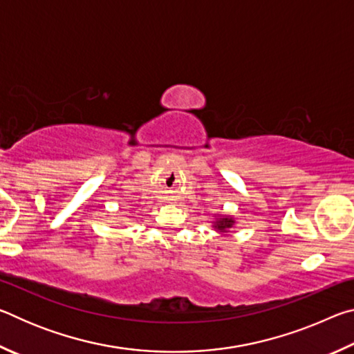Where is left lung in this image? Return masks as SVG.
Segmentation results:
<instances>
[{
  "label": "left lung",
  "instance_id": "left-lung-1",
  "mask_svg": "<svg viewBox=\"0 0 354 354\" xmlns=\"http://www.w3.org/2000/svg\"><path fill=\"white\" fill-rule=\"evenodd\" d=\"M214 217L215 218H212V227L218 232V234H227L236 225V218L232 217V215L214 214Z\"/></svg>",
  "mask_w": 354,
  "mask_h": 354
}]
</instances>
